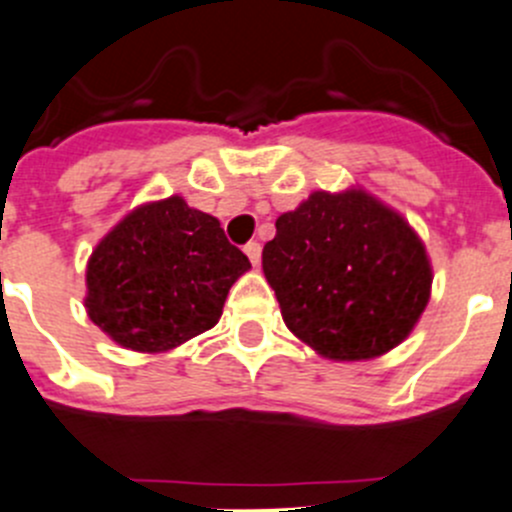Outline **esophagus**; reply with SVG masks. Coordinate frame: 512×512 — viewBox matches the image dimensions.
<instances>
[{"instance_id":"34e87169","label":"esophagus","mask_w":512,"mask_h":512,"mask_svg":"<svg viewBox=\"0 0 512 512\" xmlns=\"http://www.w3.org/2000/svg\"><path fill=\"white\" fill-rule=\"evenodd\" d=\"M245 255L250 257L252 265H255V267L260 265V260H262V247H260V242H255V240L247 242V245H245Z\"/></svg>"}]
</instances>
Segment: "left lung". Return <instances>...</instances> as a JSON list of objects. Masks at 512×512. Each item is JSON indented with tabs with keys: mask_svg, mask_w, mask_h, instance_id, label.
Masks as SVG:
<instances>
[{
	"mask_svg": "<svg viewBox=\"0 0 512 512\" xmlns=\"http://www.w3.org/2000/svg\"><path fill=\"white\" fill-rule=\"evenodd\" d=\"M275 227L262 272L297 340L327 360L355 362L413 332L430 302L433 265L398 210L362 187L317 190Z\"/></svg>",
	"mask_w": 512,
	"mask_h": 512,
	"instance_id": "8db88e82",
	"label": "left lung"
}]
</instances>
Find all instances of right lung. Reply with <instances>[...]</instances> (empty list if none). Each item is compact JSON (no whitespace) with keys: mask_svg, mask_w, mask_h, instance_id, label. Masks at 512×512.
I'll return each instance as SVG.
<instances>
[{"mask_svg":"<svg viewBox=\"0 0 512 512\" xmlns=\"http://www.w3.org/2000/svg\"><path fill=\"white\" fill-rule=\"evenodd\" d=\"M250 270L220 220L180 195L122 217L87 260V315L135 352H170L217 325L227 292Z\"/></svg>","mask_w":512,"mask_h":512,"instance_id":"add662e5","label":"right lung"}]
</instances>
